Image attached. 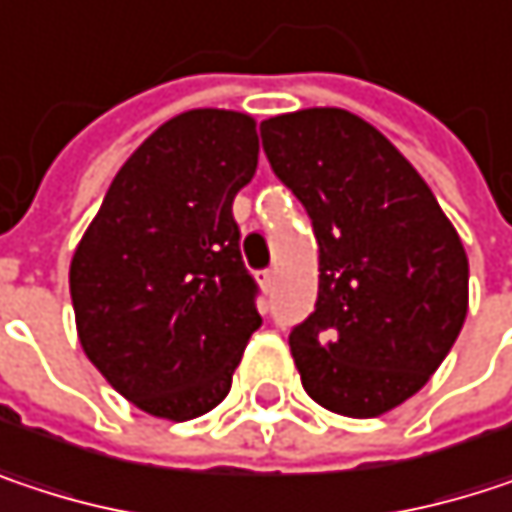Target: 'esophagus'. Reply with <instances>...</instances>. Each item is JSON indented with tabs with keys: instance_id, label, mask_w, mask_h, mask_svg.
Masks as SVG:
<instances>
[{
	"instance_id": "1",
	"label": "esophagus",
	"mask_w": 512,
	"mask_h": 512,
	"mask_svg": "<svg viewBox=\"0 0 512 512\" xmlns=\"http://www.w3.org/2000/svg\"><path fill=\"white\" fill-rule=\"evenodd\" d=\"M257 281H260V287H263V290H272V284H275V272H272V269H260V272H257Z\"/></svg>"
}]
</instances>
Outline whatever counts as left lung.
<instances>
[{"mask_svg":"<svg viewBox=\"0 0 512 512\" xmlns=\"http://www.w3.org/2000/svg\"><path fill=\"white\" fill-rule=\"evenodd\" d=\"M275 177L320 249L314 314L290 329L311 400L376 418L427 385L468 311V257L436 195L376 127L344 109L260 124Z\"/></svg>","mask_w":512,"mask_h":512,"instance_id":"obj_1","label":"left lung"}]
</instances>
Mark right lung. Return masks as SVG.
<instances>
[{
    "label": "right lung",
    "instance_id": "obj_1",
    "mask_svg": "<svg viewBox=\"0 0 512 512\" xmlns=\"http://www.w3.org/2000/svg\"><path fill=\"white\" fill-rule=\"evenodd\" d=\"M255 168L249 115L183 112L121 165L73 252L79 344L148 415L189 421L219 406L263 323L234 219Z\"/></svg>",
    "mask_w": 512,
    "mask_h": 512
}]
</instances>
